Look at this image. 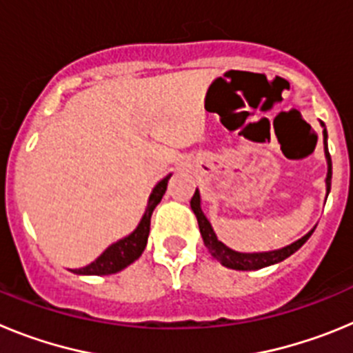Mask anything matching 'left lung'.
Listing matches in <instances>:
<instances>
[{"label":"left lung","mask_w":353,"mask_h":353,"mask_svg":"<svg viewBox=\"0 0 353 353\" xmlns=\"http://www.w3.org/2000/svg\"><path fill=\"white\" fill-rule=\"evenodd\" d=\"M323 138H325V155H327V162H329V171H327V191H330L332 162H330V154H329V148H327V130H323ZM191 208L194 210V214H196L199 232H201V236H203V242H205V245H207L208 252H210L215 260L221 261L224 267H230V269H235V270H258V269H263V267H269V265L279 263V261H283V260H286L288 256H292L295 251H299V249L305 244V240L310 239L311 233H313V232H310L307 235L302 236L301 240H297V242H293V244L286 245V248H283V249H277V251L252 252V254H245V252L232 251V249L226 248V245H224L221 240H217V236H215L210 223H208V219L205 217L203 210H201V207H199V192L198 191H196L194 196L191 198Z\"/></svg>","instance_id":"1"}]
</instances>
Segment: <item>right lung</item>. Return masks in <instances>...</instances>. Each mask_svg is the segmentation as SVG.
Masks as SVG:
<instances>
[{"label": "right lung", "mask_w": 353, "mask_h": 353, "mask_svg": "<svg viewBox=\"0 0 353 353\" xmlns=\"http://www.w3.org/2000/svg\"><path fill=\"white\" fill-rule=\"evenodd\" d=\"M170 176L171 174H168L166 179H162L161 182L154 187V191H152V194H150L148 198V207H146L141 223L138 224V228H136L129 236L118 240L117 244L109 245L93 263L86 265L83 269L72 270V272L84 274V276H108V274L120 272V270H123L125 267H129L130 263H134V261L138 260L146 248L152 212H154V208L159 205V201L162 199L164 192H166Z\"/></svg>", "instance_id": "1"}]
</instances>
